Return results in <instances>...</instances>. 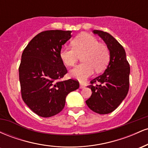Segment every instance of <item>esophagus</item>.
I'll return each instance as SVG.
<instances>
[{
    "instance_id": "1",
    "label": "esophagus",
    "mask_w": 148,
    "mask_h": 148,
    "mask_svg": "<svg viewBox=\"0 0 148 148\" xmlns=\"http://www.w3.org/2000/svg\"><path fill=\"white\" fill-rule=\"evenodd\" d=\"M84 88H85V86H84V84H80V88H81V89H84Z\"/></svg>"
}]
</instances>
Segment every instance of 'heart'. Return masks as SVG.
Listing matches in <instances>:
<instances>
[{
    "mask_svg": "<svg viewBox=\"0 0 148 148\" xmlns=\"http://www.w3.org/2000/svg\"><path fill=\"white\" fill-rule=\"evenodd\" d=\"M72 45L73 47H62L60 57L65 65L74 66L79 55L84 54V63L79 64L69 72V76L73 79L84 81L93 74L95 69L97 72H100L106 68L109 61V51L96 37L87 33L81 34L73 40Z\"/></svg>",
    "mask_w": 148,
    "mask_h": 148,
    "instance_id": "1",
    "label": "heart"
}]
</instances>
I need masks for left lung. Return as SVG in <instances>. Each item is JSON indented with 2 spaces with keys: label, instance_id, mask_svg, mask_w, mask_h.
Returning a JSON list of instances; mask_svg holds the SVG:
<instances>
[{
  "label": "left lung",
  "instance_id": "obj_1",
  "mask_svg": "<svg viewBox=\"0 0 148 148\" xmlns=\"http://www.w3.org/2000/svg\"><path fill=\"white\" fill-rule=\"evenodd\" d=\"M104 41L110 53V61L104 72L91 81L92 95L86 102L99 114L113 112L126 97L130 87V67L123 47L109 33L94 30ZM97 82V85H92Z\"/></svg>",
  "mask_w": 148,
  "mask_h": 148
}]
</instances>
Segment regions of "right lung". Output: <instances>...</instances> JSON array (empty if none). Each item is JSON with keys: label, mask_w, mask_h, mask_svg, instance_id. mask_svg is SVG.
<instances>
[{"label": "right lung", "mask_w": 148, "mask_h": 148, "mask_svg": "<svg viewBox=\"0 0 148 148\" xmlns=\"http://www.w3.org/2000/svg\"><path fill=\"white\" fill-rule=\"evenodd\" d=\"M72 31H43L32 39L23 50L18 68L21 96L34 113L43 118L63 109L65 98L79 88L73 79L60 81L67 73L60 51L72 37Z\"/></svg>", "instance_id": "right-lung-1"}]
</instances>
